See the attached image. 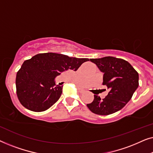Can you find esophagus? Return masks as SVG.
Returning a JSON list of instances; mask_svg holds the SVG:
<instances>
[{
  "instance_id": "1",
  "label": "esophagus",
  "mask_w": 153,
  "mask_h": 153,
  "mask_svg": "<svg viewBox=\"0 0 153 153\" xmlns=\"http://www.w3.org/2000/svg\"><path fill=\"white\" fill-rule=\"evenodd\" d=\"M77 89H78V91H79V92L80 93H84V92H85V90L83 89V88H81L78 87V88H77Z\"/></svg>"
}]
</instances>
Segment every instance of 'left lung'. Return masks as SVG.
Returning a JSON list of instances; mask_svg holds the SVG:
<instances>
[{"instance_id": "obj_1", "label": "left lung", "mask_w": 153, "mask_h": 153, "mask_svg": "<svg viewBox=\"0 0 153 153\" xmlns=\"http://www.w3.org/2000/svg\"><path fill=\"white\" fill-rule=\"evenodd\" d=\"M104 73L102 84L107 86L108 95L104 99L94 95L93 101L87 104L94 114L101 116L118 111L131 100L139 86V74L126 60L112 56L90 59Z\"/></svg>"}]
</instances>
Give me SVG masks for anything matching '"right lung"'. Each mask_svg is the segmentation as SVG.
<instances>
[{"mask_svg":"<svg viewBox=\"0 0 153 153\" xmlns=\"http://www.w3.org/2000/svg\"><path fill=\"white\" fill-rule=\"evenodd\" d=\"M88 58H77L56 53L37 54L24 61L16 73V95L20 103L28 110H47L59 100L62 86L55 78L64 71H76Z\"/></svg>","mask_w":153,"mask_h":153,"instance_id":"right-lung-1","label":"right lung"}]
</instances>
